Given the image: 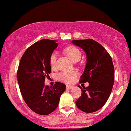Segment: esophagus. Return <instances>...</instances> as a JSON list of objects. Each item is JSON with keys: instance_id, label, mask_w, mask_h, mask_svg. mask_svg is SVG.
Segmentation results:
<instances>
[{"instance_id": "esophagus-1", "label": "esophagus", "mask_w": 131, "mask_h": 131, "mask_svg": "<svg viewBox=\"0 0 131 131\" xmlns=\"http://www.w3.org/2000/svg\"><path fill=\"white\" fill-rule=\"evenodd\" d=\"M73 86L72 85H66V89H72Z\"/></svg>"}]
</instances>
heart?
I'll return each mask as SVG.
<instances>
[{"label":"heart","instance_id":"b5f03b06","mask_svg":"<svg viewBox=\"0 0 131 131\" xmlns=\"http://www.w3.org/2000/svg\"><path fill=\"white\" fill-rule=\"evenodd\" d=\"M64 52L69 57L71 61L73 62L78 61L81 58V52L76 47L70 46L64 49ZM57 54L56 52H52L50 56L49 63L52 67H55L56 64ZM77 77V73L74 71H64L60 73L58 75V80L60 81L65 82V83H72Z\"/></svg>","mask_w":131,"mask_h":131}]
</instances>
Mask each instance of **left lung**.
Listing matches in <instances>:
<instances>
[{
  "label": "left lung",
  "instance_id": "left-lung-1",
  "mask_svg": "<svg viewBox=\"0 0 131 131\" xmlns=\"http://www.w3.org/2000/svg\"><path fill=\"white\" fill-rule=\"evenodd\" d=\"M86 56V64L80 82H89L87 87H79L80 97L75 101L77 108L85 113L99 110L106 103L114 84V69L111 57L100 43L92 39L72 41Z\"/></svg>",
  "mask_w": 131,
  "mask_h": 131
}]
</instances>
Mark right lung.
I'll use <instances>...</instances> for the list:
<instances>
[{
	"label": "right lung",
	"instance_id": "add662e5",
	"mask_svg": "<svg viewBox=\"0 0 131 131\" xmlns=\"http://www.w3.org/2000/svg\"><path fill=\"white\" fill-rule=\"evenodd\" d=\"M58 46L55 40L44 39L26 50L19 63L17 80L25 102L34 112L48 115L57 108L66 85L56 82L45 86V78L51 72L50 56Z\"/></svg>",
	"mask_w": 131,
	"mask_h": 131
}]
</instances>
